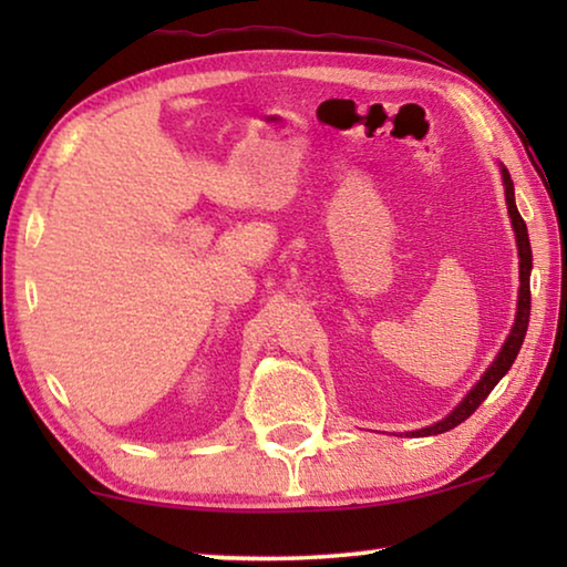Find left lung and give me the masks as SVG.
Wrapping results in <instances>:
<instances>
[{
	"instance_id": "8db88e82",
	"label": "left lung",
	"mask_w": 567,
	"mask_h": 567,
	"mask_svg": "<svg viewBox=\"0 0 567 567\" xmlns=\"http://www.w3.org/2000/svg\"><path fill=\"white\" fill-rule=\"evenodd\" d=\"M503 185H505V203H507V213H511L513 219V229H515V239H517V255H520V295H517V315H515V324L511 334H507V340L503 344L501 354H497L495 362L487 368V372L483 378H480L477 385L467 392V398L460 402V405L450 412L445 420L435 422V425L430 427H422L415 430V433H410L412 437H425V435H440V433H447V430L457 427L460 422H465L473 412L483 405V400L491 395L493 388L501 382V378L505 375L507 370H511V364L515 362L517 352H520V344L525 340V332H527V322H530V270H533V252H530V239H527V227H525V219L520 217L515 207V192H513V179H511V172L503 167Z\"/></svg>"
}]
</instances>
